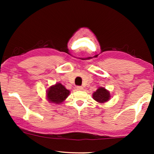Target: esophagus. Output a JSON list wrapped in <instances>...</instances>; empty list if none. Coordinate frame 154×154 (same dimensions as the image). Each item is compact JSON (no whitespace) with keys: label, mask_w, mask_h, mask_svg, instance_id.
I'll use <instances>...</instances> for the list:
<instances>
[{"label":"esophagus","mask_w":154,"mask_h":154,"mask_svg":"<svg viewBox=\"0 0 154 154\" xmlns=\"http://www.w3.org/2000/svg\"><path fill=\"white\" fill-rule=\"evenodd\" d=\"M76 88H77V91H82V90H83V88L82 86H77Z\"/></svg>","instance_id":"obj_1"}]
</instances>
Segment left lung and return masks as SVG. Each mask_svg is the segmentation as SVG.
Segmentation results:
<instances>
[{"mask_svg": "<svg viewBox=\"0 0 154 154\" xmlns=\"http://www.w3.org/2000/svg\"><path fill=\"white\" fill-rule=\"evenodd\" d=\"M93 98L99 103H104L109 100L110 94H109V92L104 88H99L95 93H93Z\"/></svg>", "mask_w": 154, "mask_h": 154, "instance_id": "left-lung-1", "label": "left lung"}]
</instances>
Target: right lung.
<instances>
[{"label":"right lung","instance_id":"right-lung-1","mask_svg":"<svg viewBox=\"0 0 154 154\" xmlns=\"http://www.w3.org/2000/svg\"><path fill=\"white\" fill-rule=\"evenodd\" d=\"M69 95V91L66 89L61 83L51 86L47 91V98L51 103H61Z\"/></svg>","mask_w":154,"mask_h":154}]
</instances>
